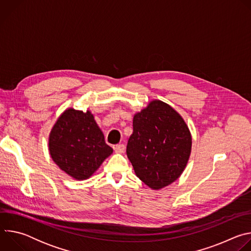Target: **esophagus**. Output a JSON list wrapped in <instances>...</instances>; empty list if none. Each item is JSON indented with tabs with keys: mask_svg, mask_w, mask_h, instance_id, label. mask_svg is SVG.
Wrapping results in <instances>:
<instances>
[{
	"mask_svg": "<svg viewBox=\"0 0 251 251\" xmlns=\"http://www.w3.org/2000/svg\"><path fill=\"white\" fill-rule=\"evenodd\" d=\"M124 150H125V146H124L123 144H118V145H116V146L114 147V151H115L116 153H119V154L123 153Z\"/></svg>",
	"mask_w": 251,
	"mask_h": 251,
	"instance_id": "1",
	"label": "esophagus"
}]
</instances>
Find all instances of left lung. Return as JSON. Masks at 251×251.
Listing matches in <instances>:
<instances>
[{"mask_svg":"<svg viewBox=\"0 0 251 251\" xmlns=\"http://www.w3.org/2000/svg\"><path fill=\"white\" fill-rule=\"evenodd\" d=\"M191 152V131L171 105L154 99L134 114L126 153L136 176L149 188L160 190L176 182Z\"/></svg>","mask_w":251,"mask_h":251,"instance_id":"8db88e82","label":"left lung"}]
</instances>
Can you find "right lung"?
I'll list each match as a JSON object with an SVG mask.
<instances>
[{"label": "right lung", "instance_id": "obj_1", "mask_svg": "<svg viewBox=\"0 0 251 251\" xmlns=\"http://www.w3.org/2000/svg\"><path fill=\"white\" fill-rule=\"evenodd\" d=\"M49 151L59 169L77 181L89 178L113 153L93 114L71 107L53 124L49 136Z\"/></svg>", "mask_w": 251, "mask_h": 251}]
</instances>
